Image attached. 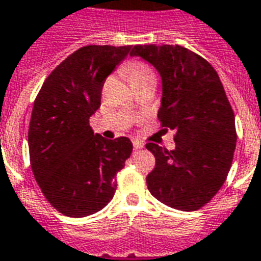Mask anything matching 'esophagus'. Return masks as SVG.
Segmentation results:
<instances>
[{"instance_id":"esophagus-1","label":"esophagus","mask_w":261,"mask_h":261,"mask_svg":"<svg viewBox=\"0 0 261 261\" xmlns=\"http://www.w3.org/2000/svg\"><path fill=\"white\" fill-rule=\"evenodd\" d=\"M143 146H144V144L142 143V142H140V140H136V139H135V140H133V149H135V150H140V149H143Z\"/></svg>"}]
</instances>
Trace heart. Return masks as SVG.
<instances>
[{
	"label": "heart",
	"mask_w": 261,
	"mask_h": 261,
	"mask_svg": "<svg viewBox=\"0 0 261 261\" xmlns=\"http://www.w3.org/2000/svg\"><path fill=\"white\" fill-rule=\"evenodd\" d=\"M126 75L130 83L139 81H146V79H155L153 69L149 65H146L143 62H130L126 66Z\"/></svg>",
	"instance_id": "b5f03b06"
}]
</instances>
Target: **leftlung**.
<instances>
[{"label":"left lung","instance_id":"8db88e82","mask_svg":"<svg viewBox=\"0 0 261 261\" xmlns=\"http://www.w3.org/2000/svg\"><path fill=\"white\" fill-rule=\"evenodd\" d=\"M129 55L159 70L163 97L157 117L163 130L175 132L174 150L146 144L155 157L147 188L172 208L199 210L224 185L237 146L235 115L218 73L180 45H133Z\"/></svg>","mask_w":261,"mask_h":261}]
</instances>
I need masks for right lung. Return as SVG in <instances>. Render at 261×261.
<instances>
[{
    "label": "right lung",
    "mask_w": 261,
    "mask_h": 261,
    "mask_svg": "<svg viewBox=\"0 0 261 261\" xmlns=\"http://www.w3.org/2000/svg\"><path fill=\"white\" fill-rule=\"evenodd\" d=\"M130 48L82 47L47 76L34 100L30 165L45 199L64 216L86 217L107 206L118 171L130 157L128 138L108 140L89 125L101 104L104 81Z\"/></svg>",
    "instance_id": "1"
}]
</instances>
